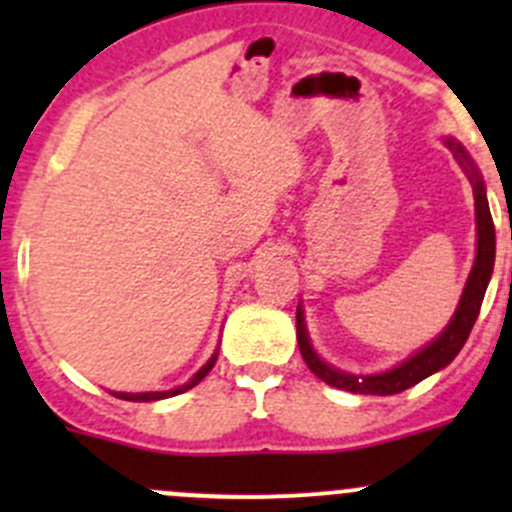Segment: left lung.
I'll use <instances>...</instances> for the list:
<instances>
[{
	"mask_svg": "<svg viewBox=\"0 0 512 512\" xmlns=\"http://www.w3.org/2000/svg\"><path fill=\"white\" fill-rule=\"evenodd\" d=\"M446 146L451 148L453 156L458 163L463 165V170L468 173L473 183V198H476V225H478V247H476V262H473V270L468 275L466 287H463L461 302H458L456 314L451 317L448 327L433 339L431 344H426L423 349H418L414 356H409L406 361H401L394 369L384 371V374H371V376H356L347 374V371H339L334 366H329L327 361H322L314 352L312 342H309L307 327H304V312L302 307H297V344L302 359L307 361V366L312 369L314 376L324 381L329 386H337V389L352 391V394H374V396H391L399 394V391L411 389L418 381H423L426 376L436 374L443 366L451 364L456 359V354L461 352L463 344H466L468 334H471L473 324H476L480 304H483L485 289H488L490 275H493L495 265V227L493 218H490L488 198H485V185L480 180L478 168L473 165L471 156L463 151V146L453 138H446Z\"/></svg>",
	"mask_w": 512,
	"mask_h": 512,
	"instance_id": "8db88e82",
	"label": "left lung"
}]
</instances>
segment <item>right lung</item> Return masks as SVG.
<instances>
[{"instance_id": "1", "label": "right lung", "mask_w": 512, "mask_h": 512, "mask_svg": "<svg viewBox=\"0 0 512 512\" xmlns=\"http://www.w3.org/2000/svg\"><path fill=\"white\" fill-rule=\"evenodd\" d=\"M215 361H218V352L210 356L208 364H205L203 369H200L198 374H195L193 379L188 381V384L178 386V389H170V391H146V394H126V391H113V396H116V399H123V401H158V399H168V396H178V394H183V391L193 389L195 384H200V381H203L205 376L210 374V369H213V366H215Z\"/></svg>"}]
</instances>
